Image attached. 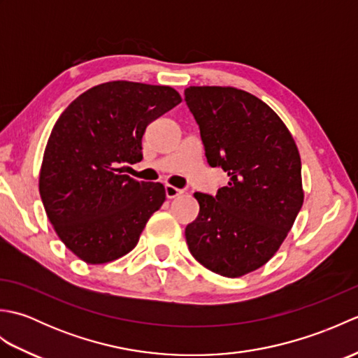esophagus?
I'll list each match as a JSON object with an SVG mask.
<instances>
[{
	"mask_svg": "<svg viewBox=\"0 0 358 358\" xmlns=\"http://www.w3.org/2000/svg\"><path fill=\"white\" fill-rule=\"evenodd\" d=\"M164 191H166V196H167V199H175V196H178V195L183 194V191H181V189L173 187V186H171V185H166V186H164Z\"/></svg>",
	"mask_w": 358,
	"mask_h": 358,
	"instance_id": "obj_1",
	"label": "esophagus"
}]
</instances>
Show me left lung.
I'll use <instances>...</instances> for the list:
<instances>
[{
	"mask_svg": "<svg viewBox=\"0 0 358 358\" xmlns=\"http://www.w3.org/2000/svg\"><path fill=\"white\" fill-rule=\"evenodd\" d=\"M185 101L209 166L229 177L215 196L194 194L200 212L186 243L209 271L245 275L277 252L301 209L299 149L277 113L245 90L191 86Z\"/></svg>",
	"mask_w": 358,
	"mask_h": 358,
	"instance_id": "8db88e82",
	"label": "left lung"
}]
</instances>
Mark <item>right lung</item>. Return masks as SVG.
<instances>
[{"mask_svg":"<svg viewBox=\"0 0 358 358\" xmlns=\"http://www.w3.org/2000/svg\"><path fill=\"white\" fill-rule=\"evenodd\" d=\"M180 103L172 87L112 81L86 90L57 120L40 195L58 237L81 260L101 264L126 255L162 208L164 186L140 183L120 166L140 162L146 127Z\"/></svg>","mask_w":358,"mask_h":358,"instance_id":"add662e5","label":"right lung"}]
</instances>
